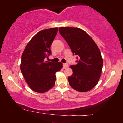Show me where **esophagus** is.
<instances>
[{"instance_id": "esophagus-1", "label": "esophagus", "mask_w": 123, "mask_h": 123, "mask_svg": "<svg viewBox=\"0 0 123 123\" xmlns=\"http://www.w3.org/2000/svg\"><path fill=\"white\" fill-rule=\"evenodd\" d=\"M67 67H68V65H67V64H65V63L63 64V68L64 69H65L66 68H67Z\"/></svg>"}]
</instances>
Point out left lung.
Wrapping results in <instances>:
<instances>
[{
	"mask_svg": "<svg viewBox=\"0 0 123 123\" xmlns=\"http://www.w3.org/2000/svg\"><path fill=\"white\" fill-rule=\"evenodd\" d=\"M59 31L73 55H77V64L70 67L73 70V74L68 78L70 86L79 92L91 90L98 83L102 72L103 60L100 49L80 28L60 27Z\"/></svg>",
	"mask_w": 123,
	"mask_h": 123,
	"instance_id": "1",
	"label": "left lung"
}]
</instances>
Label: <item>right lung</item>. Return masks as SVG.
I'll use <instances>...</instances> for the list:
<instances>
[{
	"label": "right lung",
	"instance_id": "1",
	"mask_svg": "<svg viewBox=\"0 0 123 123\" xmlns=\"http://www.w3.org/2000/svg\"><path fill=\"white\" fill-rule=\"evenodd\" d=\"M58 28L41 30L26 45L21 57V70L29 87L38 93L51 89L56 80L55 73L63 67L61 62L45 61L51 54V43Z\"/></svg>",
	"mask_w": 123,
	"mask_h": 123
}]
</instances>
